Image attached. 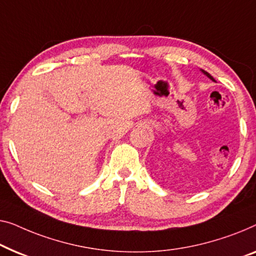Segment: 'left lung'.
Listing matches in <instances>:
<instances>
[{"label": "left lung", "instance_id": "1", "mask_svg": "<svg viewBox=\"0 0 256 256\" xmlns=\"http://www.w3.org/2000/svg\"><path fill=\"white\" fill-rule=\"evenodd\" d=\"M202 72H204V74H206V76H208L210 80H214L212 78V76H211V75H209V74H208V72H204V70H202Z\"/></svg>", "mask_w": 256, "mask_h": 256}]
</instances>
